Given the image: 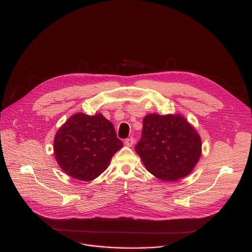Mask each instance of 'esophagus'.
Segmentation results:
<instances>
[{"label":"esophagus","instance_id":"34e87169","mask_svg":"<svg viewBox=\"0 0 252 252\" xmlns=\"http://www.w3.org/2000/svg\"><path fill=\"white\" fill-rule=\"evenodd\" d=\"M125 145L127 146V147H132L133 146V144H134V138H128V139H126L125 140Z\"/></svg>","mask_w":252,"mask_h":252}]
</instances>
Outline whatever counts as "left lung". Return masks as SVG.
<instances>
[{
	"label": "left lung",
	"mask_w": 252,
	"mask_h": 252,
	"mask_svg": "<svg viewBox=\"0 0 252 252\" xmlns=\"http://www.w3.org/2000/svg\"><path fill=\"white\" fill-rule=\"evenodd\" d=\"M135 149L154 176L177 181L190 174L198 163L202 141L182 114L150 113L143 119L142 138Z\"/></svg>",
	"instance_id": "obj_1"
}]
</instances>
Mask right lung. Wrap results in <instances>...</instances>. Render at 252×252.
<instances>
[{
	"mask_svg": "<svg viewBox=\"0 0 252 252\" xmlns=\"http://www.w3.org/2000/svg\"><path fill=\"white\" fill-rule=\"evenodd\" d=\"M123 147L113 124L101 113L72 115L56 132L54 155L62 170L72 178L92 181L110 164Z\"/></svg>",
	"mask_w": 252,
	"mask_h": 252,
	"instance_id": "add662e5",
	"label": "right lung"
}]
</instances>
